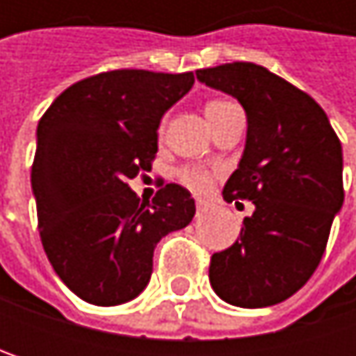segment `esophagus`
<instances>
[{"label": "esophagus", "mask_w": 356, "mask_h": 356, "mask_svg": "<svg viewBox=\"0 0 356 356\" xmlns=\"http://www.w3.org/2000/svg\"><path fill=\"white\" fill-rule=\"evenodd\" d=\"M195 206H197V212H204V210H208V208H210V204H208V202H204V200H197V202H195Z\"/></svg>", "instance_id": "obj_1"}]
</instances>
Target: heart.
<instances>
[{
    "instance_id": "obj_1",
    "label": "heart",
    "mask_w": 356,
    "mask_h": 356,
    "mask_svg": "<svg viewBox=\"0 0 356 356\" xmlns=\"http://www.w3.org/2000/svg\"><path fill=\"white\" fill-rule=\"evenodd\" d=\"M231 103H227V101H210L206 108H204V113H206V117H208V121L216 115V113H220L225 107H229ZM179 181L185 185V187H189L191 191H197V193H204V191H208L210 187H212V173L210 171H206V169H202V167H183L181 171H179Z\"/></svg>"
}]
</instances>
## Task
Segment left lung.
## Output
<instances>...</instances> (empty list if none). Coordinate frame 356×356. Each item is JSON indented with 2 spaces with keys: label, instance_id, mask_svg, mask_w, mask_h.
Wrapping results in <instances>:
<instances>
[{
  "label": "left lung",
  "instance_id": "1",
  "mask_svg": "<svg viewBox=\"0 0 356 356\" xmlns=\"http://www.w3.org/2000/svg\"><path fill=\"white\" fill-rule=\"evenodd\" d=\"M195 76L245 108V150L222 195L255 206L239 239L212 255L210 284L237 307L276 305L312 278L342 208L340 140L307 92L261 65L235 61Z\"/></svg>",
  "mask_w": 356,
  "mask_h": 356
}]
</instances>
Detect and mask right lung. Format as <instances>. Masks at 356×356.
<instances>
[{"instance_id":"add662e5","label":"right lung","mask_w":356,"mask_h":356,"mask_svg":"<svg viewBox=\"0 0 356 356\" xmlns=\"http://www.w3.org/2000/svg\"><path fill=\"white\" fill-rule=\"evenodd\" d=\"M193 80V72H103L63 90L38 121L31 183L40 241L55 274L86 303L136 299L156 243L195 214L177 183L163 185L152 204L127 185L150 171L161 119Z\"/></svg>"}]
</instances>
